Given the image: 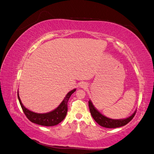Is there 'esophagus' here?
Wrapping results in <instances>:
<instances>
[{
    "mask_svg": "<svg viewBox=\"0 0 154 154\" xmlns=\"http://www.w3.org/2000/svg\"><path fill=\"white\" fill-rule=\"evenodd\" d=\"M81 87H84V88H85V87H86V85L85 84V83H82V84H81Z\"/></svg>",
    "mask_w": 154,
    "mask_h": 154,
    "instance_id": "34e87169",
    "label": "esophagus"
}]
</instances>
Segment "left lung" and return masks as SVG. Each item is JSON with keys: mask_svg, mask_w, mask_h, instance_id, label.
I'll list each match as a JSON object with an SVG mask.
<instances>
[{"mask_svg": "<svg viewBox=\"0 0 154 154\" xmlns=\"http://www.w3.org/2000/svg\"><path fill=\"white\" fill-rule=\"evenodd\" d=\"M88 105L91 115L94 119L97 122V123L104 128H116L118 127L123 126L128 123L134 117L136 111L129 117L125 119H112L108 118L104 116L101 113L99 112L94 106L91 100L88 101Z\"/></svg>", "mask_w": 154, "mask_h": 154, "instance_id": "1", "label": "left lung"}]
</instances>
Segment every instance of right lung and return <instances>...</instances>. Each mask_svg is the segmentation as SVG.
<instances>
[{
    "instance_id": "right-lung-1",
    "label": "right lung",
    "mask_w": 154,
    "mask_h": 154,
    "mask_svg": "<svg viewBox=\"0 0 154 154\" xmlns=\"http://www.w3.org/2000/svg\"><path fill=\"white\" fill-rule=\"evenodd\" d=\"M75 89H74L69 91L57 108L54 111L46 113H37L29 110L22 104L19 94L17 95H18L20 104L25 116L31 122L42 126H52L58 125L64 120L68 112V101L70 96L75 91Z\"/></svg>"
}]
</instances>
